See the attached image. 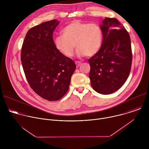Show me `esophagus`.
Returning <instances> with one entry per match:
<instances>
[{
    "label": "esophagus",
    "mask_w": 149,
    "mask_h": 149,
    "mask_svg": "<svg viewBox=\"0 0 149 149\" xmlns=\"http://www.w3.org/2000/svg\"><path fill=\"white\" fill-rule=\"evenodd\" d=\"M81 62L80 61H75V64L77 65V67L78 68L81 65Z\"/></svg>",
    "instance_id": "obj_1"
}]
</instances>
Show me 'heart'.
<instances>
[{
  "label": "heart",
  "mask_w": 149,
  "mask_h": 149,
  "mask_svg": "<svg viewBox=\"0 0 149 149\" xmlns=\"http://www.w3.org/2000/svg\"><path fill=\"white\" fill-rule=\"evenodd\" d=\"M61 32L62 35L55 38L54 44L57 50L67 57L74 55L75 46L79 56H93L101 48L102 31L96 24L74 20L63 28Z\"/></svg>",
  "instance_id": "b5f03b06"
}]
</instances>
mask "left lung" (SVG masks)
<instances>
[{"label":"left lung","instance_id":"8db88e82","mask_svg":"<svg viewBox=\"0 0 149 149\" xmlns=\"http://www.w3.org/2000/svg\"><path fill=\"white\" fill-rule=\"evenodd\" d=\"M103 35L101 48L88 59L93 88L101 94H111L129 77L132 63L129 33L114 17H105L100 26Z\"/></svg>","mask_w":149,"mask_h":149}]
</instances>
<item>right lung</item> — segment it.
Here are the masks:
<instances>
[{"mask_svg":"<svg viewBox=\"0 0 149 149\" xmlns=\"http://www.w3.org/2000/svg\"><path fill=\"white\" fill-rule=\"evenodd\" d=\"M59 22L54 19L32 27L21 50V61L31 88L48 101H57L67 93L76 65L56 48L54 31Z\"/></svg>","mask_w":149,"mask_h":149,"instance_id":"right-lung-1","label":"right lung"}]
</instances>
